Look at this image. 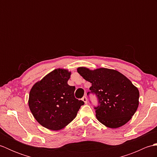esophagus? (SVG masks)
<instances>
[{
  "label": "esophagus",
  "instance_id": "34e87169",
  "mask_svg": "<svg viewBox=\"0 0 157 157\" xmlns=\"http://www.w3.org/2000/svg\"><path fill=\"white\" fill-rule=\"evenodd\" d=\"M82 101L85 102V104H87L88 100H87V98H86V96H84V97L82 98Z\"/></svg>",
  "mask_w": 157,
  "mask_h": 157
}]
</instances>
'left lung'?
<instances>
[{"instance_id": "left-lung-1", "label": "left lung", "mask_w": 157, "mask_h": 157, "mask_svg": "<svg viewBox=\"0 0 157 157\" xmlns=\"http://www.w3.org/2000/svg\"><path fill=\"white\" fill-rule=\"evenodd\" d=\"M78 72L92 84L87 94L92 93L97 98L94 109L100 122L108 128H117L132 119L138 107L140 94L128 78L116 70L106 68L79 67Z\"/></svg>"}]
</instances>
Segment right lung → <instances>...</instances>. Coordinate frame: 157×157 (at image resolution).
Returning <instances> with one entry per match:
<instances>
[{"mask_svg":"<svg viewBox=\"0 0 157 157\" xmlns=\"http://www.w3.org/2000/svg\"><path fill=\"white\" fill-rule=\"evenodd\" d=\"M71 72L55 69L33 86L29 96V107L40 124L51 130H59L75 118L84 102L75 98V86L67 84Z\"/></svg>","mask_w":157,"mask_h":157,"instance_id":"add662e5","label":"right lung"}]
</instances>
